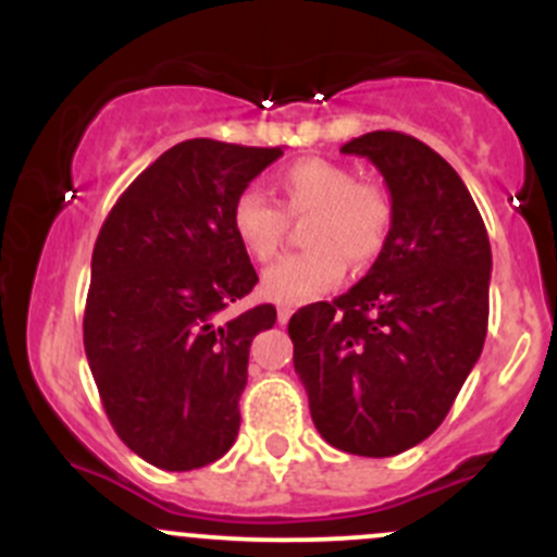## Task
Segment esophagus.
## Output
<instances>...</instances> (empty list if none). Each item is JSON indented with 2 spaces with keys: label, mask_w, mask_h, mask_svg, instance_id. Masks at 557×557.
<instances>
[{
  "label": "esophagus",
  "mask_w": 557,
  "mask_h": 557,
  "mask_svg": "<svg viewBox=\"0 0 557 557\" xmlns=\"http://www.w3.org/2000/svg\"><path fill=\"white\" fill-rule=\"evenodd\" d=\"M290 314H294V307H290V305H280L277 307V320H280V323H288V320H290Z\"/></svg>",
  "instance_id": "34e87169"
}]
</instances>
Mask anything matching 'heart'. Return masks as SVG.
Returning a JSON list of instances; mask_svg holds the SVG:
<instances>
[{"mask_svg": "<svg viewBox=\"0 0 557 557\" xmlns=\"http://www.w3.org/2000/svg\"><path fill=\"white\" fill-rule=\"evenodd\" d=\"M288 215L312 212L307 243L312 247L280 258L263 272L261 294L280 305H305L334 288L347 261L367 267L383 252L393 210L383 188L358 183L356 172L329 159H301L274 177ZM272 199L245 188L232 205V232L256 261H269L283 245L288 218Z\"/></svg>", "mask_w": 557, "mask_h": 557, "instance_id": "obj_1", "label": "heart"}]
</instances>
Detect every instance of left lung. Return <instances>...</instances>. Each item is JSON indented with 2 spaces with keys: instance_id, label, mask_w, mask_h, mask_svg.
I'll return each mask as SVG.
<instances>
[{
  "instance_id": "left-lung-1",
  "label": "left lung",
  "mask_w": 557,
  "mask_h": 557,
  "mask_svg": "<svg viewBox=\"0 0 557 557\" xmlns=\"http://www.w3.org/2000/svg\"><path fill=\"white\" fill-rule=\"evenodd\" d=\"M377 166L391 232L367 277L290 318L314 429L336 450L387 458L429 440L487 334L491 243L458 172L401 132L342 145Z\"/></svg>"
}]
</instances>
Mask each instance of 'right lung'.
I'll return each instance as SVG.
<instances>
[{"instance_id":"right-lung-1","label":"right lung","mask_w":557,"mask_h":557,"mask_svg":"<svg viewBox=\"0 0 557 557\" xmlns=\"http://www.w3.org/2000/svg\"><path fill=\"white\" fill-rule=\"evenodd\" d=\"M280 156L185 139L123 190L94 245L88 367L115 434L159 469H201L237 440L250 342L277 310L223 318L258 283L232 205Z\"/></svg>"}]
</instances>
